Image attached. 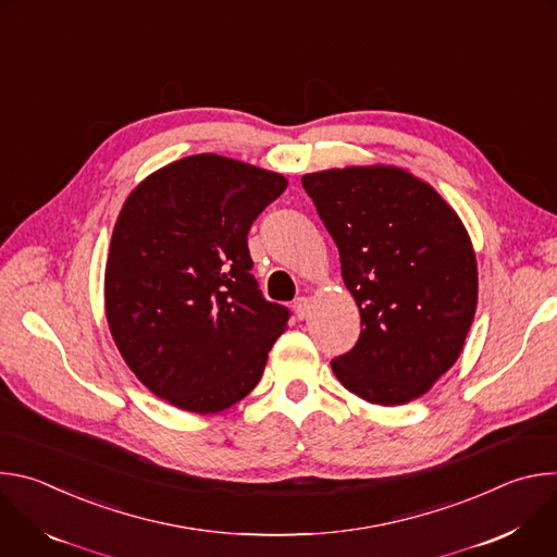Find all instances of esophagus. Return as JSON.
<instances>
[{
  "label": "esophagus",
  "instance_id": "1",
  "mask_svg": "<svg viewBox=\"0 0 557 557\" xmlns=\"http://www.w3.org/2000/svg\"><path fill=\"white\" fill-rule=\"evenodd\" d=\"M293 308H295L299 320H304V317H308V312H310V299H308V297H297L295 304H293Z\"/></svg>",
  "mask_w": 557,
  "mask_h": 557
}]
</instances>
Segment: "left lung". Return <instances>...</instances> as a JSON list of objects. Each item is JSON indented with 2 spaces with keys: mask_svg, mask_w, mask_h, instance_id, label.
<instances>
[{
  "mask_svg": "<svg viewBox=\"0 0 557 557\" xmlns=\"http://www.w3.org/2000/svg\"><path fill=\"white\" fill-rule=\"evenodd\" d=\"M339 249L361 335L331 361L368 404L404 406L458 359L479 299L469 235L423 181L396 168H346L301 178Z\"/></svg>",
  "mask_w": 557,
  "mask_h": 557,
  "instance_id": "left-lung-1",
  "label": "left lung"
}]
</instances>
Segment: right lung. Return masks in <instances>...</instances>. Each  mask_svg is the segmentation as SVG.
<instances>
[{"label":"right lung","mask_w":557,"mask_h":557,"mask_svg":"<svg viewBox=\"0 0 557 557\" xmlns=\"http://www.w3.org/2000/svg\"><path fill=\"white\" fill-rule=\"evenodd\" d=\"M286 178L218 153L147 176L125 200L106 312L132 372L172 406L213 414L258 385L290 310L253 277L249 231Z\"/></svg>","instance_id":"1"}]
</instances>
